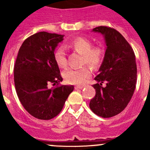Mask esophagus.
Here are the masks:
<instances>
[{
	"instance_id": "1",
	"label": "esophagus",
	"mask_w": 150,
	"mask_h": 150,
	"mask_svg": "<svg viewBox=\"0 0 150 150\" xmlns=\"http://www.w3.org/2000/svg\"><path fill=\"white\" fill-rule=\"evenodd\" d=\"M84 88V86H75V89H83Z\"/></svg>"
}]
</instances>
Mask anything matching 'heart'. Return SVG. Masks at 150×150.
Segmentation results:
<instances>
[{
  "label": "heart",
  "instance_id": "b5f03b06",
  "mask_svg": "<svg viewBox=\"0 0 150 150\" xmlns=\"http://www.w3.org/2000/svg\"><path fill=\"white\" fill-rule=\"evenodd\" d=\"M69 47L83 55V64H87L92 68H98L104 60V52L100 46L91 47V41L85 38H77L68 44ZM54 61L57 66L64 67L67 64L65 52L63 48L59 47L53 54ZM91 76V70L88 67L79 69H68L64 73V78L67 83L83 85L88 81Z\"/></svg>",
  "mask_w": 150,
  "mask_h": 150
}]
</instances>
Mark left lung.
<instances>
[{
    "label": "left lung",
    "instance_id": "left-lung-1",
    "mask_svg": "<svg viewBox=\"0 0 150 150\" xmlns=\"http://www.w3.org/2000/svg\"><path fill=\"white\" fill-rule=\"evenodd\" d=\"M92 31L104 36L106 47L104 60L95 77V97L90 100L91 111L103 118L119 114L133 96L137 83V64L129 43L114 28L99 26ZM106 83L105 87L102 84Z\"/></svg>",
    "mask_w": 150,
    "mask_h": 150
}]
</instances>
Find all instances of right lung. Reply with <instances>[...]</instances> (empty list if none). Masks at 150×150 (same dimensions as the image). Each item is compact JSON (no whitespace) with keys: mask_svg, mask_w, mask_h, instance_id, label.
Segmentation results:
<instances>
[{"mask_svg":"<svg viewBox=\"0 0 150 150\" xmlns=\"http://www.w3.org/2000/svg\"><path fill=\"white\" fill-rule=\"evenodd\" d=\"M64 35L41 31L29 37L18 50L14 67V83L24 108L34 117L48 120L62 111L74 86L49 88L63 80L54 61L55 48Z\"/></svg>","mask_w":150,"mask_h":150,"instance_id":"obj_1","label":"right lung"}]
</instances>
